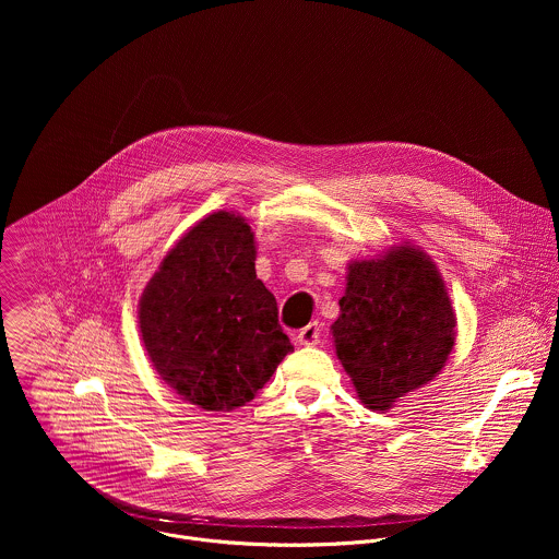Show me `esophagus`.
Returning a JSON list of instances; mask_svg holds the SVG:
<instances>
[{
  "mask_svg": "<svg viewBox=\"0 0 559 559\" xmlns=\"http://www.w3.org/2000/svg\"><path fill=\"white\" fill-rule=\"evenodd\" d=\"M320 324L319 322H310L306 324L299 333H297V342L304 346H317L320 342Z\"/></svg>",
  "mask_w": 559,
  "mask_h": 559,
  "instance_id": "1",
  "label": "esophagus"
}]
</instances>
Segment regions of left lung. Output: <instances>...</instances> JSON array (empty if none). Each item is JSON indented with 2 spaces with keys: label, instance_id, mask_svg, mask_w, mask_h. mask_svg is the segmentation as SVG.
I'll return each mask as SVG.
<instances>
[{
  "label": "left lung",
  "instance_id": "8db88e82",
  "mask_svg": "<svg viewBox=\"0 0 559 559\" xmlns=\"http://www.w3.org/2000/svg\"><path fill=\"white\" fill-rule=\"evenodd\" d=\"M331 333L357 399L388 411L441 372L456 342V314L430 255L400 245L348 264Z\"/></svg>",
  "mask_w": 559,
  "mask_h": 559
}]
</instances>
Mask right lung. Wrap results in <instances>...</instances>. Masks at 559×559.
<instances>
[{
  "label": "right lung",
  "mask_w": 559,
  "mask_h": 559,
  "mask_svg": "<svg viewBox=\"0 0 559 559\" xmlns=\"http://www.w3.org/2000/svg\"><path fill=\"white\" fill-rule=\"evenodd\" d=\"M138 317L157 374L204 411L253 400L293 350L275 297L255 277L253 233L228 211L204 217L167 251Z\"/></svg>",
  "instance_id": "obj_1"
}]
</instances>
